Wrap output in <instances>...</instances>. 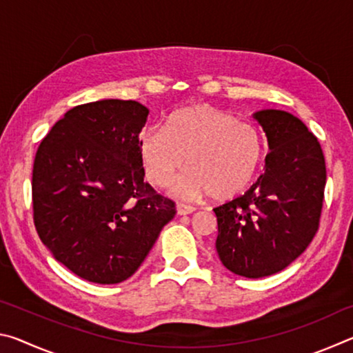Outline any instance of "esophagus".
I'll list each match as a JSON object with an SVG mask.
<instances>
[{
	"label": "esophagus",
	"instance_id": "obj_1",
	"mask_svg": "<svg viewBox=\"0 0 353 353\" xmlns=\"http://www.w3.org/2000/svg\"><path fill=\"white\" fill-rule=\"evenodd\" d=\"M176 210H177V214H181V216H185V214L193 213L196 208L193 205H187V204H182V202H179V204L176 205Z\"/></svg>",
	"mask_w": 353,
	"mask_h": 353
}]
</instances>
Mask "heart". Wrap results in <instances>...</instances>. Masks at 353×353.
Here are the masks:
<instances>
[{"label": "heart", "instance_id": "1", "mask_svg": "<svg viewBox=\"0 0 353 353\" xmlns=\"http://www.w3.org/2000/svg\"><path fill=\"white\" fill-rule=\"evenodd\" d=\"M263 155L259 130L208 105L185 107L172 113L166 129L148 128L140 135V157L146 179L166 187L174 182L181 198L210 194L224 201L252 182Z\"/></svg>", "mask_w": 353, "mask_h": 353}]
</instances>
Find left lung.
Masks as SVG:
<instances>
[{"instance_id": "obj_1", "label": "left lung", "mask_w": 353, "mask_h": 353, "mask_svg": "<svg viewBox=\"0 0 353 353\" xmlns=\"http://www.w3.org/2000/svg\"><path fill=\"white\" fill-rule=\"evenodd\" d=\"M268 139L265 172L240 198L213 208L216 252L227 270L248 279L291 265L318 232L325 160L316 137L285 110L254 113Z\"/></svg>"}]
</instances>
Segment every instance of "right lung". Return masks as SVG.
I'll return each mask as SVG.
<instances>
[{"label": "right lung", "instance_id": "obj_1", "mask_svg": "<svg viewBox=\"0 0 353 353\" xmlns=\"http://www.w3.org/2000/svg\"><path fill=\"white\" fill-rule=\"evenodd\" d=\"M148 115L137 101L76 105L35 154V229L54 259L88 282L129 279L176 214L174 202L145 182L139 137Z\"/></svg>", "mask_w": 353, "mask_h": 353}]
</instances>
